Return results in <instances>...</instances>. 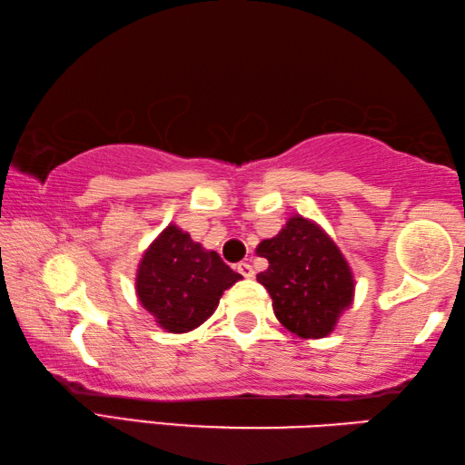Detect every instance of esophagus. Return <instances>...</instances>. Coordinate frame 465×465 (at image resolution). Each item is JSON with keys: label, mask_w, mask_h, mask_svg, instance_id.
Wrapping results in <instances>:
<instances>
[{"label": "esophagus", "mask_w": 465, "mask_h": 465, "mask_svg": "<svg viewBox=\"0 0 465 465\" xmlns=\"http://www.w3.org/2000/svg\"><path fill=\"white\" fill-rule=\"evenodd\" d=\"M237 270H239V273L242 275V278H253V275H255L253 267H251V263H247V262L239 263V265H237Z\"/></svg>", "instance_id": "obj_1"}]
</instances>
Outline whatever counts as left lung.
Segmentation results:
<instances>
[{"label": "left lung", "mask_w": 465, "mask_h": 465, "mask_svg": "<svg viewBox=\"0 0 465 465\" xmlns=\"http://www.w3.org/2000/svg\"><path fill=\"white\" fill-rule=\"evenodd\" d=\"M257 255L270 262L257 282L270 292L283 327L302 339L331 335L355 294L351 267L335 241L298 214L280 234L259 242Z\"/></svg>", "instance_id": "8db88e82"}]
</instances>
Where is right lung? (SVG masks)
Returning <instances> with one entry per match:
<instances>
[{"instance_id": "1", "label": "right lung", "mask_w": 465, "mask_h": 465, "mask_svg": "<svg viewBox=\"0 0 465 465\" xmlns=\"http://www.w3.org/2000/svg\"><path fill=\"white\" fill-rule=\"evenodd\" d=\"M241 273L216 251H206L187 232L169 224L144 251L136 272V296L161 329L187 332L216 311L224 290Z\"/></svg>"}]
</instances>
